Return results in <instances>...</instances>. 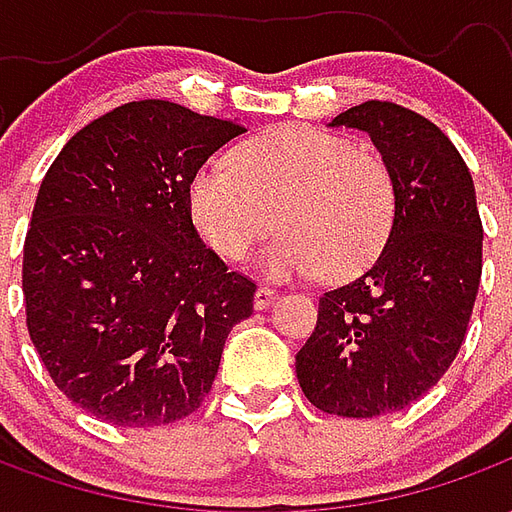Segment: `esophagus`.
Masks as SVG:
<instances>
[{"label": "esophagus", "instance_id": "34e87169", "mask_svg": "<svg viewBox=\"0 0 512 512\" xmlns=\"http://www.w3.org/2000/svg\"><path fill=\"white\" fill-rule=\"evenodd\" d=\"M277 301V290L268 288V285H260V288L255 290V307L257 310H266V307H271Z\"/></svg>", "mask_w": 512, "mask_h": 512}]
</instances>
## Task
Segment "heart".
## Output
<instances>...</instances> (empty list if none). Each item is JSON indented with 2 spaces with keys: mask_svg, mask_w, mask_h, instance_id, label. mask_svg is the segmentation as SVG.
Returning <instances> with one entry per match:
<instances>
[{
  "mask_svg": "<svg viewBox=\"0 0 512 512\" xmlns=\"http://www.w3.org/2000/svg\"><path fill=\"white\" fill-rule=\"evenodd\" d=\"M197 233L227 263H241L277 224L263 266L274 277H351L381 252L395 219L384 158L343 134L277 126L235 147L233 164L208 161L189 183Z\"/></svg>",
  "mask_w": 512,
  "mask_h": 512,
  "instance_id": "obj_1",
  "label": "heart"
}]
</instances>
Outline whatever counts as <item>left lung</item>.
Segmentation results:
<instances>
[{
  "instance_id": "8db88e82",
  "label": "left lung",
  "mask_w": 512,
  "mask_h": 512,
  "mask_svg": "<svg viewBox=\"0 0 512 512\" xmlns=\"http://www.w3.org/2000/svg\"><path fill=\"white\" fill-rule=\"evenodd\" d=\"M329 126L370 134L395 183V219L381 255L321 296L296 376L315 408L367 419L411 406L455 362L483 274V222L466 161L428 117L365 101Z\"/></svg>"
}]
</instances>
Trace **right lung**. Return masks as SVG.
<instances>
[{
	"instance_id": "obj_1",
	"label": "right lung",
	"mask_w": 512,
	"mask_h": 512,
	"mask_svg": "<svg viewBox=\"0 0 512 512\" xmlns=\"http://www.w3.org/2000/svg\"><path fill=\"white\" fill-rule=\"evenodd\" d=\"M235 120L131 101L68 139L24 241L29 340L62 395L120 428L197 411L257 285L200 241L189 183Z\"/></svg>"
}]
</instances>
